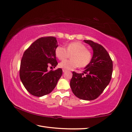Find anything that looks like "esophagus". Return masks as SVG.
I'll return each mask as SVG.
<instances>
[{"label": "esophagus", "instance_id": "esophagus-1", "mask_svg": "<svg viewBox=\"0 0 132 132\" xmlns=\"http://www.w3.org/2000/svg\"><path fill=\"white\" fill-rule=\"evenodd\" d=\"M62 71H63V72H66L67 70H65V69H63V70H62Z\"/></svg>", "mask_w": 132, "mask_h": 132}]
</instances>
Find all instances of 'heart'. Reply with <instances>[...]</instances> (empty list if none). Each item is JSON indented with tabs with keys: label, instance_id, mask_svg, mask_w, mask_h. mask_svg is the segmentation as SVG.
<instances>
[{
	"label": "heart",
	"instance_id": "b5f03b06",
	"mask_svg": "<svg viewBox=\"0 0 132 132\" xmlns=\"http://www.w3.org/2000/svg\"><path fill=\"white\" fill-rule=\"evenodd\" d=\"M67 50L62 46L55 49V55L60 60H64L72 54L71 60H65L59 64L60 68L65 70H72L77 67L84 68L90 63L92 59L91 52L87 49L85 45L79 42H72L68 44Z\"/></svg>",
	"mask_w": 132,
	"mask_h": 132
}]
</instances>
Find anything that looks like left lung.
Segmentation results:
<instances>
[{
  "label": "left lung",
  "mask_w": 132,
  "mask_h": 132,
  "mask_svg": "<svg viewBox=\"0 0 132 132\" xmlns=\"http://www.w3.org/2000/svg\"><path fill=\"white\" fill-rule=\"evenodd\" d=\"M93 50L91 61L83 73L72 72L70 87L77 97L85 100L96 99L110 82L113 62L108 53L102 45L91 40H84ZM86 73L85 76L84 74Z\"/></svg>",
  "instance_id": "obj_1"
}]
</instances>
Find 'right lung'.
I'll return each instance as SVG.
<instances>
[{
	"label": "right lung",
	"instance_id": "right-lung-1",
	"mask_svg": "<svg viewBox=\"0 0 132 132\" xmlns=\"http://www.w3.org/2000/svg\"><path fill=\"white\" fill-rule=\"evenodd\" d=\"M56 38L41 37L33 43L22 57L20 78L25 88L33 96L41 97L50 93L62 75V70H47L49 66L56 67Z\"/></svg>",
	"mask_w": 132,
	"mask_h": 132
}]
</instances>
